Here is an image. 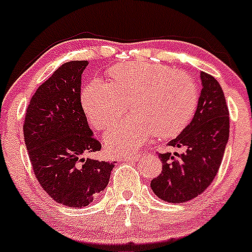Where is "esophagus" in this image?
<instances>
[{
  "label": "esophagus",
  "instance_id": "obj_1",
  "mask_svg": "<svg viewBox=\"0 0 252 252\" xmlns=\"http://www.w3.org/2000/svg\"><path fill=\"white\" fill-rule=\"evenodd\" d=\"M140 154H129V155L123 156L121 158V161H131V159H138L139 158Z\"/></svg>",
  "mask_w": 252,
  "mask_h": 252
}]
</instances>
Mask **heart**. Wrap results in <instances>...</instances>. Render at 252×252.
Returning <instances> with one entry per match:
<instances>
[{
  "label": "heart",
  "mask_w": 252,
  "mask_h": 252,
  "mask_svg": "<svg viewBox=\"0 0 252 252\" xmlns=\"http://www.w3.org/2000/svg\"><path fill=\"white\" fill-rule=\"evenodd\" d=\"M112 84L91 80L82 94V104L91 124L107 131L126 113L132 114L105 137L113 153L139 148L154 134L173 138L191 123L199 91L188 73L156 62H137L113 67Z\"/></svg>",
  "instance_id": "1"
}]
</instances>
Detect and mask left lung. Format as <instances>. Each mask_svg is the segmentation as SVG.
<instances>
[{
	"label": "left lung",
	"instance_id": "1",
	"mask_svg": "<svg viewBox=\"0 0 252 252\" xmlns=\"http://www.w3.org/2000/svg\"><path fill=\"white\" fill-rule=\"evenodd\" d=\"M202 91L190 125L168 145L183 154H159L162 172L151 180L158 198L183 203L201 194L215 179L229 134V112L222 89L213 75L201 72Z\"/></svg>",
	"mask_w": 252,
	"mask_h": 252
}]
</instances>
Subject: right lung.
Wrapping results in <instances>:
<instances>
[{
  "mask_svg": "<svg viewBox=\"0 0 252 252\" xmlns=\"http://www.w3.org/2000/svg\"><path fill=\"white\" fill-rule=\"evenodd\" d=\"M88 61L59 67L30 99L23 131L32 169L43 190L72 208L90 204L104 190L114 162L85 158L101 150L84 113L80 86Z\"/></svg>",
  "mask_w": 252,
  "mask_h": 252,
  "instance_id": "1",
  "label": "right lung"
}]
</instances>
